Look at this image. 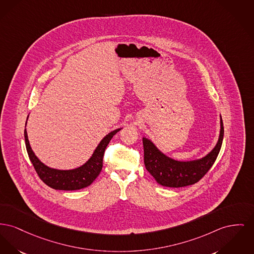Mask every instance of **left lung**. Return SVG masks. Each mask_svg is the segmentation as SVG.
Masks as SVG:
<instances>
[{
    "label": "left lung",
    "instance_id": "left-lung-1",
    "mask_svg": "<svg viewBox=\"0 0 254 254\" xmlns=\"http://www.w3.org/2000/svg\"><path fill=\"white\" fill-rule=\"evenodd\" d=\"M224 139V124L221 118V131L216 147L201 159L181 162L163 154L151 141L143 138L144 162L149 174L162 186L179 188L196 183L213 166L220 152Z\"/></svg>",
    "mask_w": 254,
    "mask_h": 254
}]
</instances>
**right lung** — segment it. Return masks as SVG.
I'll list each match as a JSON object with an SVG mask.
<instances>
[{
	"label": "right lung",
	"mask_w": 254,
	"mask_h": 254,
	"mask_svg": "<svg viewBox=\"0 0 254 254\" xmlns=\"http://www.w3.org/2000/svg\"><path fill=\"white\" fill-rule=\"evenodd\" d=\"M120 130L121 128H118L110 132L109 134L106 135L101 141L97 149H95L93 155L85 164L82 165L79 168L69 170V171L56 170V169L49 168L43 164L36 157V155L30 148L26 129H25V142H26V148H27L30 160L40 179L53 189L73 191V190H79L89 186L90 184L97 179V177L100 175L103 169V159H104L105 149L109 144L110 140L112 139V137Z\"/></svg>",
	"instance_id": "obj_1"
}]
</instances>
